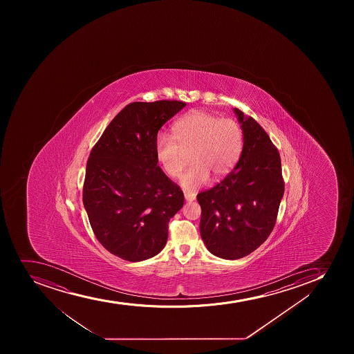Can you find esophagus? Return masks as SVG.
Wrapping results in <instances>:
<instances>
[{
	"label": "esophagus",
	"mask_w": 354,
	"mask_h": 354,
	"mask_svg": "<svg viewBox=\"0 0 354 354\" xmlns=\"http://www.w3.org/2000/svg\"><path fill=\"white\" fill-rule=\"evenodd\" d=\"M185 198H186L187 202H193V201L196 200V196H195L194 194H189L185 192Z\"/></svg>",
	"instance_id": "1"
}]
</instances>
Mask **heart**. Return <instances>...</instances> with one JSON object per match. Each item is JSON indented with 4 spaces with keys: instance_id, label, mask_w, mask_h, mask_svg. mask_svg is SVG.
<instances>
[{
    "instance_id": "heart-1",
    "label": "heart",
    "mask_w": 354,
    "mask_h": 354,
    "mask_svg": "<svg viewBox=\"0 0 354 354\" xmlns=\"http://www.w3.org/2000/svg\"><path fill=\"white\" fill-rule=\"evenodd\" d=\"M171 130L173 136L158 133L154 153L166 174L176 178L190 152L193 164L180 179L185 189H196L209 181L210 175L214 180L224 178L241 157L245 133L235 120L196 111L176 120Z\"/></svg>"
}]
</instances>
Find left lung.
<instances>
[{"label":"left lung","instance_id":"left-lung-1","mask_svg":"<svg viewBox=\"0 0 354 354\" xmlns=\"http://www.w3.org/2000/svg\"><path fill=\"white\" fill-rule=\"evenodd\" d=\"M245 142L234 169L217 186L201 192V236L209 252L225 259L249 255L276 224L283 183L279 152L266 130L234 109Z\"/></svg>","mask_w":354,"mask_h":354}]
</instances>
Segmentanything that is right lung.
Instances as JSON below:
<instances>
[{
    "instance_id": "add662e5",
    "label": "right lung",
    "mask_w": 354,
    "mask_h": 354,
    "mask_svg": "<svg viewBox=\"0 0 354 354\" xmlns=\"http://www.w3.org/2000/svg\"><path fill=\"white\" fill-rule=\"evenodd\" d=\"M186 102L159 100L127 105L88 156L83 203L95 238L129 262L162 250L168 221L183 207V190L158 166L154 140Z\"/></svg>"
}]
</instances>
